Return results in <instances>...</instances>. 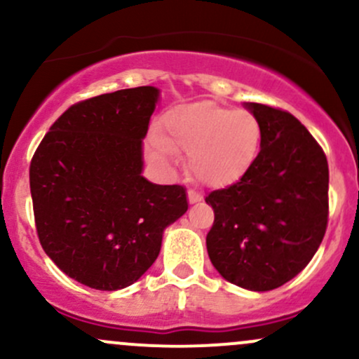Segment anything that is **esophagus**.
Returning <instances> with one entry per match:
<instances>
[{
	"mask_svg": "<svg viewBox=\"0 0 359 359\" xmlns=\"http://www.w3.org/2000/svg\"><path fill=\"white\" fill-rule=\"evenodd\" d=\"M187 197H189V204H197L203 201V196H201V194H197L196 191H189Z\"/></svg>",
	"mask_w": 359,
	"mask_h": 359,
	"instance_id": "esophagus-1",
	"label": "esophagus"
}]
</instances>
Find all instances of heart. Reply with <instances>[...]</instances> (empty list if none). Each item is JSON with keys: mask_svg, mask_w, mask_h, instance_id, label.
<instances>
[{"mask_svg": "<svg viewBox=\"0 0 359 359\" xmlns=\"http://www.w3.org/2000/svg\"><path fill=\"white\" fill-rule=\"evenodd\" d=\"M262 147V125L253 113L204 101L184 106L167 119V135L151 142V158L170 162L187 154L192 179L211 189L238 184L250 172Z\"/></svg>", "mask_w": 359, "mask_h": 359, "instance_id": "b5f03b06", "label": "heart"}]
</instances>
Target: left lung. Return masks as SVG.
I'll return each mask as SVG.
<instances>
[{
  "mask_svg": "<svg viewBox=\"0 0 359 359\" xmlns=\"http://www.w3.org/2000/svg\"><path fill=\"white\" fill-rule=\"evenodd\" d=\"M245 108L262 125V147L240 182L205 197L214 209L205 245L222 278L266 292L299 275L323 243L329 168L297 118L258 102Z\"/></svg>",
  "mask_w": 359,
  "mask_h": 359,
  "instance_id": "left-lung-1",
  "label": "left lung"
}]
</instances>
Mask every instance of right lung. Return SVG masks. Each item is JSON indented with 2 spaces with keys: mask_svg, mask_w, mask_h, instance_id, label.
Instances as JSON below:
<instances>
[{
  "mask_svg": "<svg viewBox=\"0 0 359 359\" xmlns=\"http://www.w3.org/2000/svg\"><path fill=\"white\" fill-rule=\"evenodd\" d=\"M160 100L154 86L74 104L53 123L30 165L40 243L67 277L130 287L154 265L167 226L187 211L182 185L143 177V140Z\"/></svg>",
  "mask_w": 359,
  "mask_h": 359,
  "instance_id": "add662e5",
  "label": "right lung"
}]
</instances>
